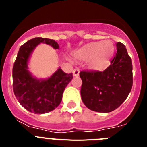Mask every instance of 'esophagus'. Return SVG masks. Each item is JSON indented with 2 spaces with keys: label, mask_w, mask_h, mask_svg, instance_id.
<instances>
[{
  "label": "esophagus",
  "mask_w": 147,
  "mask_h": 147,
  "mask_svg": "<svg viewBox=\"0 0 147 147\" xmlns=\"http://www.w3.org/2000/svg\"><path fill=\"white\" fill-rule=\"evenodd\" d=\"M73 75L74 76H80V70L78 68H76L73 71Z\"/></svg>",
  "instance_id": "34e87169"
}]
</instances>
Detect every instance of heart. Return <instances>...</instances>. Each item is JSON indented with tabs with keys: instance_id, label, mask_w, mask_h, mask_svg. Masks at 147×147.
Listing matches in <instances>:
<instances>
[{
	"instance_id": "obj_1",
	"label": "heart",
	"mask_w": 147,
	"mask_h": 147,
	"mask_svg": "<svg viewBox=\"0 0 147 147\" xmlns=\"http://www.w3.org/2000/svg\"><path fill=\"white\" fill-rule=\"evenodd\" d=\"M115 51L113 42L105 40L102 42L86 44L74 53V57L80 61H86L88 66L93 70H99L105 67L112 57Z\"/></svg>"
}]
</instances>
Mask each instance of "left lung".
I'll use <instances>...</instances> for the list:
<instances>
[{
    "mask_svg": "<svg viewBox=\"0 0 147 147\" xmlns=\"http://www.w3.org/2000/svg\"><path fill=\"white\" fill-rule=\"evenodd\" d=\"M116 47L117 52L105 71L80 73L82 100L93 111H113L125 101L132 89V59L124 44L118 42Z\"/></svg>",
    "mask_w": 147,
    "mask_h": 147,
    "instance_id": "8db88e82",
    "label": "left lung"
}]
</instances>
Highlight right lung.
<instances>
[{
  "mask_svg": "<svg viewBox=\"0 0 147 147\" xmlns=\"http://www.w3.org/2000/svg\"><path fill=\"white\" fill-rule=\"evenodd\" d=\"M40 43L59 49L54 40L32 39L20 46L12 70L13 90L17 99L26 110L35 114L47 113L57 108L66 86L73 79L72 74H66L60 67L46 79L36 77L28 71L30 57Z\"/></svg>",
  "mask_w": 147,
  "mask_h": 147,
  "instance_id": "1",
  "label": "right lung"
}]
</instances>
